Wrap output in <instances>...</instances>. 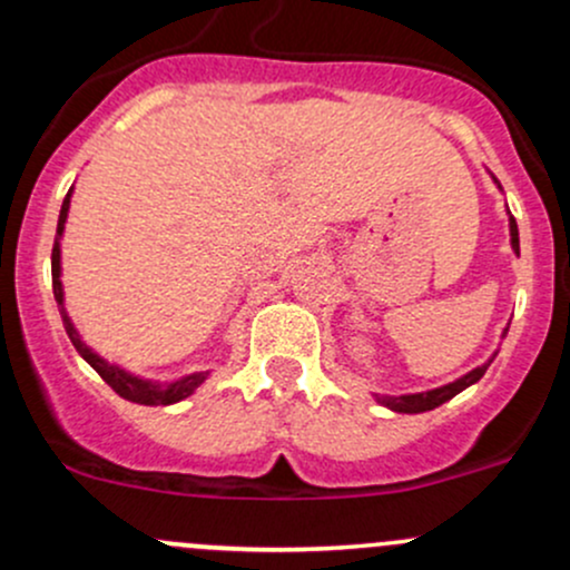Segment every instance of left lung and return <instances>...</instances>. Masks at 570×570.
I'll return each mask as SVG.
<instances>
[{
    "mask_svg": "<svg viewBox=\"0 0 570 570\" xmlns=\"http://www.w3.org/2000/svg\"><path fill=\"white\" fill-rule=\"evenodd\" d=\"M510 245H513V250L519 253V226H515V220L510 217ZM508 333V331H504ZM493 361V358H491ZM491 361L482 366H476V370H471L469 375L458 377L455 383H446V386L441 389H433V392H424V394H400V396H377V402H383L386 407H392L396 413H424V411H433V407L444 405L446 400H452L455 394H461L463 389H469L471 383L480 381L482 375H485V370L491 366Z\"/></svg>",
    "mask_w": 570,
    "mask_h": 570,
    "instance_id": "obj_1",
    "label": "left lung"
}]
</instances>
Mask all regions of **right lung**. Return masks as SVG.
I'll return each mask as SVG.
<instances>
[{
	"instance_id": "obj_1",
	"label": "right lung",
	"mask_w": 570,
	"mask_h": 570,
	"mask_svg": "<svg viewBox=\"0 0 570 570\" xmlns=\"http://www.w3.org/2000/svg\"><path fill=\"white\" fill-rule=\"evenodd\" d=\"M68 206H71V189H68L66 200H62L60 220H57V239H55V248H51V289H55V301L57 306H60L62 325H66V333L68 338H71L73 347H77V353L82 355V358L88 361L101 377H105V383L115 394L124 396V400L129 402H137V405H174V402L189 396L200 386V383L206 381V377H209V372H193V375H184L178 377V381H168V383L142 381V377L129 375V372L120 370V366L107 364L99 353H94V350L82 342V336H79V331L73 327L71 317L66 314V297H62V281H60V237L62 232H66Z\"/></svg>"
}]
</instances>
